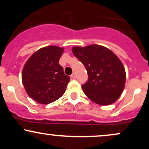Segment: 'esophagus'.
<instances>
[{
  "instance_id": "obj_1",
  "label": "esophagus",
  "mask_w": 149,
  "mask_h": 149,
  "mask_svg": "<svg viewBox=\"0 0 149 149\" xmlns=\"http://www.w3.org/2000/svg\"><path fill=\"white\" fill-rule=\"evenodd\" d=\"M71 78H73V79H75V78H76V73H72V74H71Z\"/></svg>"
}]
</instances>
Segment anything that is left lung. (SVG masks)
<instances>
[{"label": "left lung", "mask_w": 149, "mask_h": 149, "mask_svg": "<svg viewBox=\"0 0 149 149\" xmlns=\"http://www.w3.org/2000/svg\"><path fill=\"white\" fill-rule=\"evenodd\" d=\"M76 57L84 64L88 80L82 85L87 97L100 105H110L123 92L126 73L120 59L111 49L100 45L72 47Z\"/></svg>", "instance_id": "8db88e82"}]
</instances>
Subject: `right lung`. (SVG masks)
Returning a JSON list of instances; mask_svg holds the SVG:
<instances>
[{
    "label": "right lung",
    "mask_w": 149,
    "mask_h": 149,
    "mask_svg": "<svg viewBox=\"0 0 149 149\" xmlns=\"http://www.w3.org/2000/svg\"><path fill=\"white\" fill-rule=\"evenodd\" d=\"M63 52V47L46 46L34 52L24 66L22 83L27 95L38 103H52L66 91L70 78L59 64Z\"/></svg>",
    "instance_id": "right-lung-1"
}]
</instances>
